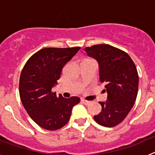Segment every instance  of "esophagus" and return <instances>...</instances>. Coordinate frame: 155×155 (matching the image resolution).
Listing matches in <instances>:
<instances>
[{"label": "esophagus", "instance_id": "esophagus-1", "mask_svg": "<svg viewBox=\"0 0 155 155\" xmlns=\"http://www.w3.org/2000/svg\"><path fill=\"white\" fill-rule=\"evenodd\" d=\"M81 101L82 103L84 104V105H89V104H90L89 101H87V100H84V99H83V98H82V99L81 100Z\"/></svg>", "mask_w": 155, "mask_h": 155}]
</instances>
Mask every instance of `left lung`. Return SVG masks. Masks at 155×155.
Returning a JSON list of instances; mask_svg holds the SVG:
<instances>
[{"instance_id": "8db88e82", "label": "left lung", "mask_w": 155, "mask_h": 155, "mask_svg": "<svg viewBox=\"0 0 155 155\" xmlns=\"http://www.w3.org/2000/svg\"><path fill=\"white\" fill-rule=\"evenodd\" d=\"M84 51L98 62L100 82L107 92V100L99 102L102 111L94 120L103 127H115L126 118L136 101L139 83L136 66L127 53L110 45H94Z\"/></svg>"}]
</instances>
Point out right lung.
Returning <instances> with one entry per match:
<instances>
[{"label": "right lung", "instance_id": "1", "mask_svg": "<svg viewBox=\"0 0 155 155\" xmlns=\"http://www.w3.org/2000/svg\"><path fill=\"white\" fill-rule=\"evenodd\" d=\"M80 47L44 48L31 56L20 76L19 94L22 105L35 124L56 130L68 124L71 111L80 98H65L52 91L61 71Z\"/></svg>", "mask_w": 155, "mask_h": 155}]
</instances>
